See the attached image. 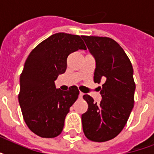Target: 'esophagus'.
Here are the masks:
<instances>
[{
	"mask_svg": "<svg viewBox=\"0 0 154 154\" xmlns=\"http://www.w3.org/2000/svg\"><path fill=\"white\" fill-rule=\"evenodd\" d=\"M83 95H84V94H83V93H82V92H80V94H79V97H81V98H82V97H83Z\"/></svg>",
	"mask_w": 154,
	"mask_h": 154,
	"instance_id": "34e87169",
	"label": "esophagus"
}]
</instances>
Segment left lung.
<instances>
[{
  "instance_id": "1",
  "label": "left lung",
  "mask_w": 154,
  "mask_h": 154,
  "mask_svg": "<svg viewBox=\"0 0 154 154\" xmlns=\"http://www.w3.org/2000/svg\"><path fill=\"white\" fill-rule=\"evenodd\" d=\"M82 37L96 59L94 82H105L99 89L100 104L89 95L83 96L88 103V109L82 115L83 131L90 141L105 142L122 132L134 108V69L126 53L112 38Z\"/></svg>"
}]
</instances>
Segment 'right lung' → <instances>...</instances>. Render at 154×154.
<instances>
[{"instance_id": "1", "label": "right lung", "mask_w": 154, "mask_h": 154, "mask_svg": "<svg viewBox=\"0 0 154 154\" xmlns=\"http://www.w3.org/2000/svg\"><path fill=\"white\" fill-rule=\"evenodd\" d=\"M78 49H86L80 36L58 32L35 47L25 60L18 100L27 126L41 137L60 135L69 108L78 98L77 86L62 91L54 83L66 70L68 56Z\"/></svg>"}]
</instances>
